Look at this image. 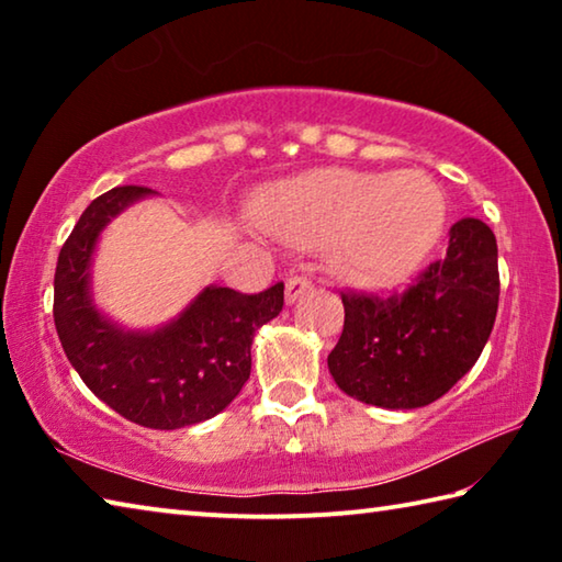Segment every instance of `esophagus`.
<instances>
[{
  "label": "esophagus",
  "mask_w": 562,
  "mask_h": 562,
  "mask_svg": "<svg viewBox=\"0 0 562 562\" xmlns=\"http://www.w3.org/2000/svg\"><path fill=\"white\" fill-rule=\"evenodd\" d=\"M310 290H312V282L307 278L292 274V278H288V282H284V300H288V304H294L302 297V294H307Z\"/></svg>",
  "instance_id": "esophagus-1"
}]
</instances>
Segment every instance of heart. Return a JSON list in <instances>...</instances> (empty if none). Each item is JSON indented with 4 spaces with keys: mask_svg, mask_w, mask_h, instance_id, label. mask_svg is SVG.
<instances>
[{
    "mask_svg": "<svg viewBox=\"0 0 562 562\" xmlns=\"http://www.w3.org/2000/svg\"><path fill=\"white\" fill-rule=\"evenodd\" d=\"M255 223L274 240L317 247L339 278L394 288L429 260L446 227V201L422 170H312L255 195Z\"/></svg>",
    "mask_w": 562,
    "mask_h": 562,
    "instance_id": "heart-1",
    "label": "heart"
}]
</instances>
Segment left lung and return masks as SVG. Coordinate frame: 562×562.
<instances>
[{"label":"left lung","instance_id":"left-lung-1","mask_svg":"<svg viewBox=\"0 0 562 562\" xmlns=\"http://www.w3.org/2000/svg\"><path fill=\"white\" fill-rule=\"evenodd\" d=\"M498 245L479 217L451 227L443 260L389 297L341 294L345 329L327 367L341 392L379 408L441 398L479 361L498 312Z\"/></svg>","mask_w":562,"mask_h":562}]
</instances>
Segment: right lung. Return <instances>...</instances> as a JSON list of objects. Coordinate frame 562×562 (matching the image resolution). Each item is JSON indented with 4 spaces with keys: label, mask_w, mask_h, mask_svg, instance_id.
Instances as JSON below:
<instances>
[{
    "label": "right lung",
    "mask_w": 562,
    "mask_h": 562,
    "mask_svg": "<svg viewBox=\"0 0 562 562\" xmlns=\"http://www.w3.org/2000/svg\"><path fill=\"white\" fill-rule=\"evenodd\" d=\"M121 186L99 195L64 243L54 274V325L64 355L93 394L146 429L213 418L250 379L252 337L282 312L284 284L243 294L207 284L166 325L128 329L97 307L91 265L99 237L128 205L154 195Z\"/></svg>",
    "instance_id": "1"
}]
</instances>
